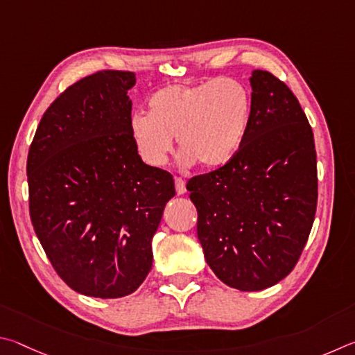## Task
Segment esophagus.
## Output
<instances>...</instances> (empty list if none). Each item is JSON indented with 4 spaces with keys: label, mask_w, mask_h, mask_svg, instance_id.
Masks as SVG:
<instances>
[{
    "label": "esophagus",
    "mask_w": 355,
    "mask_h": 355,
    "mask_svg": "<svg viewBox=\"0 0 355 355\" xmlns=\"http://www.w3.org/2000/svg\"><path fill=\"white\" fill-rule=\"evenodd\" d=\"M174 185H176V193L184 195L187 189H185V181L182 178H174Z\"/></svg>",
    "instance_id": "obj_1"
}]
</instances>
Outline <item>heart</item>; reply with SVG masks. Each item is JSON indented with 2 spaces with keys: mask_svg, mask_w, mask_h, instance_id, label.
Masks as SVG:
<instances>
[{
  "mask_svg": "<svg viewBox=\"0 0 355 355\" xmlns=\"http://www.w3.org/2000/svg\"><path fill=\"white\" fill-rule=\"evenodd\" d=\"M252 116L246 87L216 78L200 84L162 87L148 99V114L130 118L129 130L141 160L162 166L176 137L182 159L204 168L227 164L245 141Z\"/></svg>",
  "mask_w": 355,
  "mask_h": 355,
  "instance_id": "b5f03b06",
  "label": "heart"
}]
</instances>
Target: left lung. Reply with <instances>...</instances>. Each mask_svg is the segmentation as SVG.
Returning <instances> with one entry per match:
<instances>
[{
    "label": "left lung",
    "instance_id": "8db88e82",
    "mask_svg": "<svg viewBox=\"0 0 355 355\" xmlns=\"http://www.w3.org/2000/svg\"><path fill=\"white\" fill-rule=\"evenodd\" d=\"M251 87L239 153L187 182L206 262L241 291L272 287L293 271L318 202L313 130L300 101L270 71H254Z\"/></svg>",
    "mask_w": 355,
    "mask_h": 355
}]
</instances>
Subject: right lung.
Here are the masks:
<instances>
[{
  "label": "right lung",
  "mask_w": 355,
  "mask_h": 355,
  "mask_svg": "<svg viewBox=\"0 0 355 355\" xmlns=\"http://www.w3.org/2000/svg\"><path fill=\"white\" fill-rule=\"evenodd\" d=\"M134 84L132 71L101 70L67 87L28 153L29 215L43 251L68 287L103 300L145 281L153 235L176 195L171 173L134 146Z\"/></svg>",
  "instance_id": "obj_1"
}]
</instances>
